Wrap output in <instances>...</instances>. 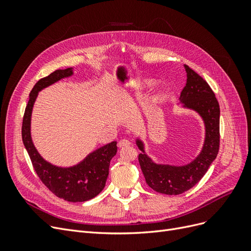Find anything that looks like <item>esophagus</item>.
<instances>
[{"instance_id":"1","label":"esophagus","mask_w":251,"mask_h":251,"mask_svg":"<svg viewBox=\"0 0 251 251\" xmlns=\"http://www.w3.org/2000/svg\"><path fill=\"white\" fill-rule=\"evenodd\" d=\"M131 144V142L128 141L127 139H121L119 142H118V147L119 148H126V147H128Z\"/></svg>"}]
</instances>
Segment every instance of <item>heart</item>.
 Here are the masks:
<instances>
[{"mask_svg": "<svg viewBox=\"0 0 251 251\" xmlns=\"http://www.w3.org/2000/svg\"><path fill=\"white\" fill-rule=\"evenodd\" d=\"M150 85H151V83H149V86H150Z\"/></svg>", "mask_w": 251, "mask_h": 251, "instance_id": "obj_1", "label": "heart"}]
</instances>
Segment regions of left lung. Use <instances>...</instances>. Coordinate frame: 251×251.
Wrapping results in <instances>:
<instances>
[{
	"mask_svg": "<svg viewBox=\"0 0 251 251\" xmlns=\"http://www.w3.org/2000/svg\"><path fill=\"white\" fill-rule=\"evenodd\" d=\"M186 85L180 95L183 107L196 111L205 125V140L201 153L186 165L157 164L144 153V144L136 140L142 153L138 160L148 185L155 192L165 195H180L195 186L215 160L220 147V107L214 91L198 73L187 65Z\"/></svg>",
	"mask_w": 251,
	"mask_h": 251,
	"instance_id": "1",
	"label": "left lung"
}]
</instances>
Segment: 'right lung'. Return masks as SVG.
Listing matches in <instances>:
<instances>
[{
	"label": "right lung",
	"mask_w": 251,
	"mask_h": 251,
	"mask_svg": "<svg viewBox=\"0 0 251 251\" xmlns=\"http://www.w3.org/2000/svg\"><path fill=\"white\" fill-rule=\"evenodd\" d=\"M73 74L72 68L56 70L37 81L29 94L22 125V139L31 159L33 169L41 181L50 192L60 199L69 202H85L100 194L109 176L111 159L117 153V142L97 149L89 154L81 162L71 168H59L47 162L36 151L30 133L32 108L37 93L59 79Z\"/></svg>",
	"instance_id": "right-lung-1"
}]
</instances>
